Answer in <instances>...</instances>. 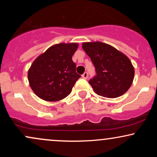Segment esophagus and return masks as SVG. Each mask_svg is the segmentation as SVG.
I'll return each instance as SVG.
<instances>
[{"instance_id": "34e87169", "label": "esophagus", "mask_w": 157, "mask_h": 157, "mask_svg": "<svg viewBox=\"0 0 157 157\" xmlns=\"http://www.w3.org/2000/svg\"><path fill=\"white\" fill-rule=\"evenodd\" d=\"M82 77L84 79H87L88 78V72H84L83 74H82Z\"/></svg>"}]
</instances>
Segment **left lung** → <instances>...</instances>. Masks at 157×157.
<instances>
[{"instance_id":"1","label":"left lung","mask_w":157,"mask_h":157,"mask_svg":"<svg viewBox=\"0 0 157 157\" xmlns=\"http://www.w3.org/2000/svg\"><path fill=\"white\" fill-rule=\"evenodd\" d=\"M82 48L95 68L96 75L89 80L95 93L115 98L129 89L134 80V69L124 54L101 42L84 43Z\"/></svg>"}]
</instances>
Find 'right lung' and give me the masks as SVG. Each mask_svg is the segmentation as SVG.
<instances>
[{
	"label": "right lung",
	"instance_id": "add662e5",
	"mask_svg": "<svg viewBox=\"0 0 157 157\" xmlns=\"http://www.w3.org/2000/svg\"><path fill=\"white\" fill-rule=\"evenodd\" d=\"M77 46V44H56L34 61L28 79L37 97L46 101H58L71 92L81 77L72 61Z\"/></svg>",
	"mask_w": 157,
	"mask_h": 157
}]
</instances>
